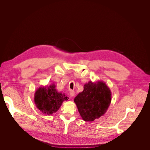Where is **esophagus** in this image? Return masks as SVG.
<instances>
[{"mask_svg": "<svg viewBox=\"0 0 150 150\" xmlns=\"http://www.w3.org/2000/svg\"><path fill=\"white\" fill-rule=\"evenodd\" d=\"M69 94H70V96L71 97H73V96H74V95H75V91L74 90H71L70 92H69Z\"/></svg>", "mask_w": 150, "mask_h": 150, "instance_id": "1", "label": "esophagus"}]
</instances>
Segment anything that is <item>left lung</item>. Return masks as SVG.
I'll return each instance as SVG.
<instances>
[{"label":"left lung","mask_w":150,"mask_h":150,"mask_svg":"<svg viewBox=\"0 0 150 150\" xmlns=\"http://www.w3.org/2000/svg\"><path fill=\"white\" fill-rule=\"evenodd\" d=\"M111 102V91L102 81H89L74 99L81 117L86 121H93L103 115Z\"/></svg>","instance_id":"1"}]
</instances>
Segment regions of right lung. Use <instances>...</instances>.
<instances>
[{"label": "right lung", "instance_id": "add662e5", "mask_svg": "<svg viewBox=\"0 0 150 150\" xmlns=\"http://www.w3.org/2000/svg\"><path fill=\"white\" fill-rule=\"evenodd\" d=\"M54 83L47 86L40 87L35 93L34 101L36 107L43 114L51 115L56 112L60 108L63 101L69 98L64 93L56 90Z\"/></svg>", "mask_w": 150, "mask_h": 150}]
</instances>
